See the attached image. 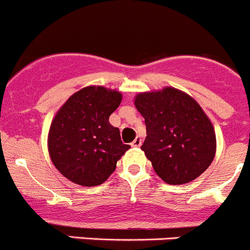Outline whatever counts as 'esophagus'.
I'll return each mask as SVG.
<instances>
[{"label":"esophagus","instance_id":"esophagus-1","mask_svg":"<svg viewBox=\"0 0 250 250\" xmlns=\"http://www.w3.org/2000/svg\"><path fill=\"white\" fill-rule=\"evenodd\" d=\"M142 145V139L140 136H137L134 141L131 142V146L132 147H140Z\"/></svg>","mask_w":250,"mask_h":250}]
</instances>
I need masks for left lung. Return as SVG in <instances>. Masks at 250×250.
I'll return each instance as SVG.
<instances>
[{"mask_svg": "<svg viewBox=\"0 0 250 250\" xmlns=\"http://www.w3.org/2000/svg\"><path fill=\"white\" fill-rule=\"evenodd\" d=\"M135 106L146 124L141 149L166 183L185 184L208 169L216 152L215 130L191 97L167 87L137 94Z\"/></svg>", "mask_w": 250, "mask_h": 250, "instance_id": "obj_1", "label": "left lung"}]
</instances>
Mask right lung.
I'll return each mask as SVG.
<instances>
[{"label":"right lung","mask_w":250,"mask_h":250,"mask_svg":"<svg viewBox=\"0 0 250 250\" xmlns=\"http://www.w3.org/2000/svg\"><path fill=\"white\" fill-rule=\"evenodd\" d=\"M121 103V93L85 87L61 106L49 131V153L59 172L76 184L94 187L105 182L129 145L121 141L109 116Z\"/></svg>","instance_id":"add662e5"}]
</instances>
